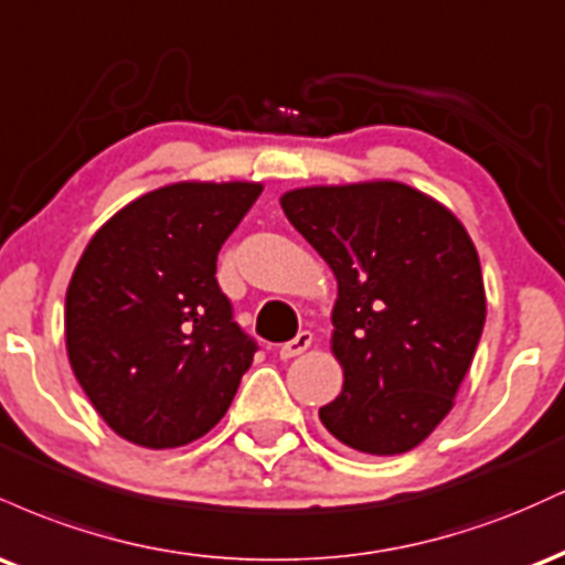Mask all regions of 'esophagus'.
<instances>
[{
	"label": "esophagus",
	"mask_w": 565,
	"mask_h": 565,
	"mask_svg": "<svg viewBox=\"0 0 565 565\" xmlns=\"http://www.w3.org/2000/svg\"><path fill=\"white\" fill-rule=\"evenodd\" d=\"M310 342H313V334H310L308 329H302V332H297V337H291L289 342H284V345L278 348V355H281V359H295V355H300L310 348Z\"/></svg>",
	"instance_id": "obj_1"
}]
</instances>
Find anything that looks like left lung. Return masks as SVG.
Listing matches in <instances>:
<instances>
[{
    "instance_id": "8db88e82",
    "label": "left lung",
    "mask_w": 565,
    "mask_h": 565,
    "mask_svg": "<svg viewBox=\"0 0 565 565\" xmlns=\"http://www.w3.org/2000/svg\"><path fill=\"white\" fill-rule=\"evenodd\" d=\"M281 210L337 276L342 393L319 408L340 444L404 454L436 430L486 321L481 263L457 217L393 180L297 188Z\"/></svg>"
}]
</instances>
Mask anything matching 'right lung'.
Returning a JSON list of instances; mask_svg holds the SVG:
<instances>
[{"mask_svg":"<svg viewBox=\"0 0 565 565\" xmlns=\"http://www.w3.org/2000/svg\"><path fill=\"white\" fill-rule=\"evenodd\" d=\"M260 183H174L95 233L66 291V348L106 425L174 449L228 412L257 342L233 321L217 252Z\"/></svg>","mask_w":565,"mask_h":565,"instance_id":"add662e5","label":"right lung"}]
</instances>
